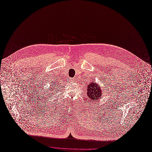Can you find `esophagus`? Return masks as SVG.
I'll list each match as a JSON object with an SVG mask.
<instances>
[{"label":"esophagus","mask_w":152,"mask_h":152,"mask_svg":"<svg viewBox=\"0 0 152 152\" xmlns=\"http://www.w3.org/2000/svg\"><path fill=\"white\" fill-rule=\"evenodd\" d=\"M70 80L71 82H74L75 80H74V78H70Z\"/></svg>","instance_id":"1"}]
</instances>
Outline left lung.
<instances>
[{"instance_id": "left-lung-1", "label": "left lung", "mask_w": 152, "mask_h": 152, "mask_svg": "<svg viewBox=\"0 0 152 152\" xmlns=\"http://www.w3.org/2000/svg\"><path fill=\"white\" fill-rule=\"evenodd\" d=\"M88 96L91 100H96L102 96V91L100 89V86L96 83H91L88 86Z\"/></svg>"}]
</instances>
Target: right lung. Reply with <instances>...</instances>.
<instances>
[{
    "instance_id": "obj_1",
    "label": "right lung",
    "mask_w": 152,
    "mask_h": 152,
    "mask_svg": "<svg viewBox=\"0 0 152 152\" xmlns=\"http://www.w3.org/2000/svg\"><path fill=\"white\" fill-rule=\"evenodd\" d=\"M50 90H53V89H51V88H50ZM53 90H54V89H53Z\"/></svg>"
}]
</instances>
